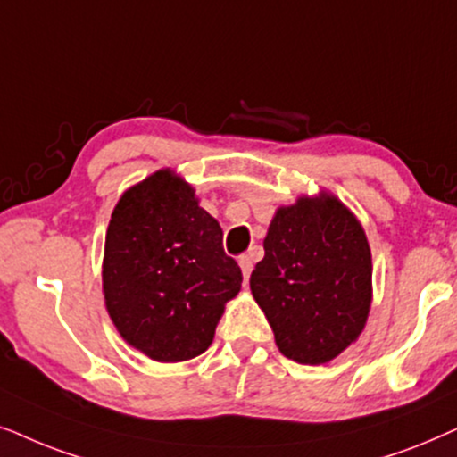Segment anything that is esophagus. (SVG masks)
I'll return each mask as SVG.
<instances>
[{
  "instance_id": "34e87169",
  "label": "esophagus",
  "mask_w": 457,
  "mask_h": 457,
  "mask_svg": "<svg viewBox=\"0 0 457 457\" xmlns=\"http://www.w3.org/2000/svg\"><path fill=\"white\" fill-rule=\"evenodd\" d=\"M240 270H242V276H245V282L248 278H251V271H253V259L248 257V254H245V257H240Z\"/></svg>"
}]
</instances>
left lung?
I'll return each instance as SVG.
<instances>
[{
	"mask_svg": "<svg viewBox=\"0 0 457 457\" xmlns=\"http://www.w3.org/2000/svg\"><path fill=\"white\" fill-rule=\"evenodd\" d=\"M251 273L254 301L282 355L320 366L360 338L372 305V253L357 217L332 194L279 206Z\"/></svg>",
	"mask_w": 457,
	"mask_h": 457,
	"instance_id": "1",
	"label": "left lung"
}]
</instances>
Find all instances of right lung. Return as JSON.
<instances>
[{"label":"right lung","instance_id":"right-lung-1","mask_svg":"<svg viewBox=\"0 0 457 457\" xmlns=\"http://www.w3.org/2000/svg\"><path fill=\"white\" fill-rule=\"evenodd\" d=\"M242 271L194 187L161 169L129 187L108 223L102 290L108 315L133 349L161 363L209 349Z\"/></svg>","mask_w":457,"mask_h":457}]
</instances>
